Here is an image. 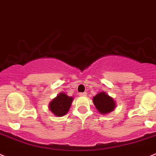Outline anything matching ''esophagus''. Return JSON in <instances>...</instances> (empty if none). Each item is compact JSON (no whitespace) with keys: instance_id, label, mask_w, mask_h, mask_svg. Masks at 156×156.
<instances>
[{"instance_id":"esophagus-1","label":"esophagus","mask_w":156,"mask_h":156,"mask_svg":"<svg viewBox=\"0 0 156 156\" xmlns=\"http://www.w3.org/2000/svg\"><path fill=\"white\" fill-rule=\"evenodd\" d=\"M78 94H79V96L81 97H84V96H86L87 94H86V92H82V93H79Z\"/></svg>"}]
</instances>
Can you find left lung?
I'll return each mask as SVG.
<instances>
[{
  "mask_svg": "<svg viewBox=\"0 0 156 156\" xmlns=\"http://www.w3.org/2000/svg\"><path fill=\"white\" fill-rule=\"evenodd\" d=\"M93 103L101 114H107L113 111L116 107V102L113 98L105 92H100L95 95L93 98Z\"/></svg>",
  "mask_w": 156,
  "mask_h": 156,
  "instance_id": "1",
  "label": "left lung"
}]
</instances>
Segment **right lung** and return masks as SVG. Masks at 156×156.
<instances>
[{"instance_id": "right-lung-1", "label": "right lung", "mask_w": 156, "mask_h": 156, "mask_svg": "<svg viewBox=\"0 0 156 156\" xmlns=\"http://www.w3.org/2000/svg\"><path fill=\"white\" fill-rule=\"evenodd\" d=\"M73 98L65 93H60L49 103V110L55 116H62L68 113Z\"/></svg>"}]
</instances>
